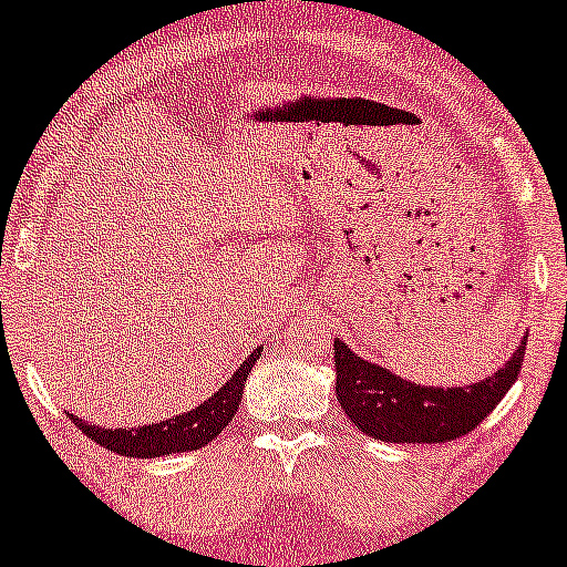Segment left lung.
<instances>
[{"mask_svg":"<svg viewBox=\"0 0 567 567\" xmlns=\"http://www.w3.org/2000/svg\"><path fill=\"white\" fill-rule=\"evenodd\" d=\"M526 334L507 362L465 388H432L357 357L334 338V393L360 432L384 443H449L468 435L504 399L524 365Z\"/></svg>","mask_w":567,"mask_h":567,"instance_id":"8db88e82","label":"left lung"}]
</instances>
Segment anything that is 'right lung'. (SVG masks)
<instances>
[{
    "instance_id": "right-lung-1",
    "label": "right lung",
    "mask_w": 567,
    "mask_h": 567,
    "mask_svg": "<svg viewBox=\"0 0 567 567\" xmlns=\"http://www.w3.org/2000/svg\"><path fill=\"white\" fill-rule=\"evenodd\" d=\"M262 349H255L244 360V365L216 390L207 401H202L194 410L183 412V415L166 417V421L146 423V426H126V430H102V426H93L85 423L82 417H74V423L91 437L93 443L104 446L107 452L121 454V457H166V454H183V452H196V449L207 446L210 441H216L224 430L229 426V421L235 417L240 404V395H244L246 377H249L251 365L257 362Z\"/></svg>"
}]
</instances>
